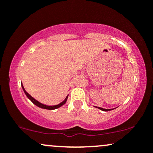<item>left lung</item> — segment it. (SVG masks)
<instances>
[{
	"mask_svg": "<svg viewBox=\"0 0 153 153\" xmlns=\"http://www.w3.org/2000/svg\"><path fill=\"white\" fill-rule=\"evenodd\" d=\"M95 107H96V108H99V109H101V110L103 111H111V110H112V109H106V108H101V107H97V106H95Z\"/></svg>",
	"mask_w": 153,
	"mask_h": 153,
	"instance_id": "1",
	"label": "left lung"
}]
</instances>
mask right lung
<instances>
[{
	"label": "right lung",
	"instance_id": "1",
	"mask_svg": "<svg viewBox=\"0 0 153 153\" xmlns=\"http://www.w3.org/2000/svg\"><path fill=\"white\" fill-rule=\"evenodd\" d=\"M22 88H23V91H24V92L25 93L26 96H27L28 99H29V100H30V101H31V102H32L33 103H34V104L36 105V106L39 107V108H45V109L53 110V109H56V108H59V107L62 106V105H64L65 103H66L67 99H68V96H67V97L65 98V99L64 101H62V102H61L60 103H59V104H57V105H55V106H47V105H45V104H43V103H42L39 102L38 101H36V99H34V98L32 97V96H30V95H29V94H28V93L26 92V91L25 89H24V86H23L22 83Z\"/></svg>",
	"mask_w": 153,
	"mask_h": 153
}]
</instances>
